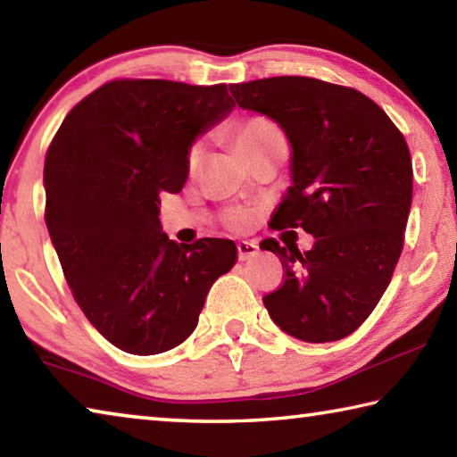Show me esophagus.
<instances>
[{
	"instance_id": "obj_1",
	"label": "esophagus",
	"mask_w": 457,
	"mask_h": 457,
	"mask_svg": "<svg viewBox=\"0 0 457 457\" xmlns=\"http://www.w3.org/2000/svg\"><path fill=\"white\" fill-rule=\"evenodd\" d=\"M258 252H260V247H258L256 242H247V239H244V242L237 244L239 262H245V260H250L253 256H258Z\"/></svg>"
}]
</instances>
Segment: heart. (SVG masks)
Segmentation results:
<instances>
[{
    "instance_id": "1",
    "label": "heart",
    "mask_w": 457,
    "mask_h": 457,
    "mask_svg": "<svg viewBox=\"0 0 457 457\" xmlns=\"http://www.w3.org/2000/svg\"><path fill=\"white\" fill-rule=\"evenodd\" d=\"M234 135H236L237 149L242 151L244 154H247V153H252L253 149H258V146L264 141H268V138L280 135V130L276 129L274 122H270L264 117H247V119H242V120L236 122ZM204 154H205V145L201 141L193 143L189 146V153H187L189 171H197L201 161H204ZM226 220H228L231 228H245V226H250V223H252L253 212H250V210H231V212H228Z\"/></svg>"
}]
</instances>
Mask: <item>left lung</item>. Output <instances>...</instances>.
Wrapping results in <instances>:
<instances>
[{"label": "left lung", "instance_id": "obj_1", "mask_svg": "<svg viewBox=\"0 0 457 457\" xmlns=\"http://www.w3.org/2000/svg\"><path fill=\"white\" fill-rule=\"evenodd\" d=\"M244 111L272 119L290 143V187L274 228H303L312 250L264 239L286 280L264 296L270 319L304 343L349 337L373 312L403 250L413 169L403 135L354 88L306 76L231 84Z\"/></svg>", "mask_w": 457, "mask_h": 457}]
</instances>
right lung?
I'll list each match as a JSON object with an SVG mask.
<instances>
[{
    "label": "right lung",
    "mask_w": 457,
    "mask_h": 457,
    "mask_svg": "<svg viewBox=\"0 0 457 457\" xmlns=\"http://www.w3.org/2000/svg\"><path fill=\"white\" fill-rule=\"evenodd\" d=\"M234 106L226 84L114 80L68 112L46 153L52 245L76 304L120 351L181 345L236 264L231 239L183 247L159 220L161 193L187 181L189 146Z\"/></svg>",
    "instance_id": "add662e5"
}]
</instances>
